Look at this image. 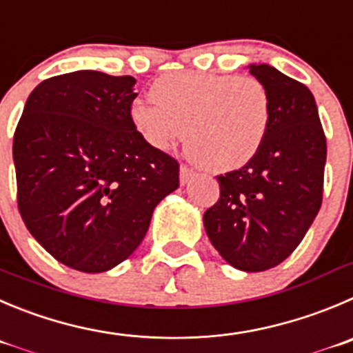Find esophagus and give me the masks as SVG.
<instances>
[{"instance_id":"esophagus-1","label":"esophagus","mask_w":353,"mask_h":353,"mask_svg":"<svg viewBox=\"0 0 353 353\" xmlns=\"http://www.w3.org/2000/svg\"><path fill=\"white\" fill-rule=\"evenodd\" d=\"M194 174L196 173H194L192 168H189L187 164H182V166H180V183H182V185H185V183L192 179Z\"/></svg>"}]
</instances>
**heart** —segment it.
Returning a JSON list of instances; mask_svg holds the SVG:
<instances>
[{"label": "heart", "mask_w": 353, "mask_h": 353, "mask_svg": "<svg viewBox=\"0 0 353 353\" xmlns=\"http://www.w3.org/2000/svg\"><path fill=\"white\" fill-rule=\"evenodd\" d=\"M149 95L154 103L137 100L130 110L143 140L168 150L185 132L187 154L204 170H239L267 139L272 99L253 76L180 70L157 78Z\"/></svg>", "instance_id": "b5f03b06"}]
</instances>
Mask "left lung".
<instances>
[{
  "label": "left lung",
  "instance_id": "obj_1",
  "mask_svg": "<svg viewBox=\"0 0 353 353\" xmlns=\"http://www.w3.org/2000/svg\"><path fill=\"white\" fill-rule=\"evenodd\" d=\"M250 72L270 93L267 139L250 163L218 174L220 197L204 213V229L225 261L261 272L296 250L321 210L325 135L303 83L267 63Z\"/></svg>",
  "mask_w": 353,
  "mask_h": 353
}]
</instances>
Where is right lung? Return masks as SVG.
<instances>
[{
  "label": "right lung",
  "instance_id": "obj_1",
  "mask_svg": "<svg viewBox=\"0 0 353 353\" xmlns=\"http://www.w3.org/2000/svg\"><path fill=\"white\" fill-rule=\"evenodd\" d=\"M135 83L99 70L45 79L13 135L20 216L55 260L79 272L126 260L154 208L180 185L179 161L133 124Z\"/></svg>",
  "mask_w": 353,
  "mask_h": 353
}]
</instances>
